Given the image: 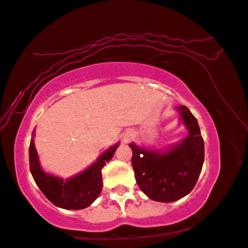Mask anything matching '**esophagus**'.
<instances>
[{
    "mask_svg": "<svg viewBox=\"0 0 248 248\" xmlns=\"http://www.w3.org/2000/svg\"><path fill=\"white\" fill-rule=\"evenodd\" d=\"M124 141H125V142L128 141V139H127V138H125V139H124Z\"/></svg>",
    "mask_w": 248,
    "mask_h": 248,
    "instance_id": "esophagus-1",
    "label": "esophagus"
}]
</instances>
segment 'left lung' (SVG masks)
I'll use <instances>...</instances> for the list:
<instances>
[{
	"instance_id": "1",
	"label": "left lung",
	"mask_w": 248,
	"mask_h": 248,
	"mask_svg": "<svg viewBox=\"0 0 248 248\" xmlns=\"http://www.w3.org/2000/svg\"><path fill=\"white\" fill-rule=\"evenodd\" d=\"M189 135L168 151L146 150L131 143L132 166L140 189L152 200L172 202L196 186L204 160V145L196 117L186 106L177 107Z\"/></svg>"
}]
</instances>
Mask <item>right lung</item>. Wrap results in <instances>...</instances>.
Listing matches in <instances>:
<instances>
[{
    "instance_id": "obj_1",
    "label": "right lung",
    "mask_w": 248,
    "mask_h": 248,
    "mask_svg": "<svg viewBox=\"0 0 248 248\" xmlns=\"http://www.w3.org/2000/svg\"><path fill=\"white\" fill-rule=\"evenodd\" d=\"M34 133V132H33ZM118 144L106 150L96 162L75 177L63 180L55 175L46 173L40 167L33 139L29 148L30 171L35 184L42 193L55 206L63 209H84L95 202L103 188L102 169L112 159Z\"/></svg>"
}]
</instances>
